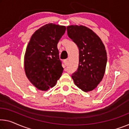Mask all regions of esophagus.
<instances>
[{
  "label": "esophagus",
  "mask_w": 129,
  "mask_h": 129,
  "mask_svg": "<svg viewBox=\"0 0 129 129\" xmlns=\"http://www.w3.org/2000/svg\"><path fill=\"white\" fill-rule=\"evenodd\" d=\"M68 60H67V59H66V60H64V65L65 66H67V64H68Z\"/></svg>",
  "instance_id": "obj_1"
}]
</instances>
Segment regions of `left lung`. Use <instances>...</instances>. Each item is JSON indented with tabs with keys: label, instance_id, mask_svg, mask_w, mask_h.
<instances>
[{
	"label": "left lung",
	"instance_id": "left-lung-1",
	"mask_svg": "<svg viewBox=\"0 0 129 129\" xmlns=\"http://www.w3.org/2000/svg\"><path fill=\"white\" fill-rule=\"evenodd\" d=\"M67 30L79 49L78 68L71 77L78 88L90 92L98 86L104 76L107 61L106 48L100 37L85 26L70 25Z\"/></svg>",
	"mask_w": 129,
	"mask_h": 129
}]
</instances>
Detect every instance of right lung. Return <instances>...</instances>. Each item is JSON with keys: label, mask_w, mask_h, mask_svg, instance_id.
<instances>
[{"label": "right lung", "mask_w": 129, "mask_h": 129, "mask_svg": "<svg viewBox=\"0 0 129 129\" xmlns=\"http://www.w3.org/2000/svg\"><path fill=\"white\" fill-rule=\"evenodd\" d=\"M64 26L50 23L35 31L24 56L26 76L36 88L45 91L56 84L63 68L57 44L66 31Z\"/></svg>", "instance_id": "1"}]
</instances>
